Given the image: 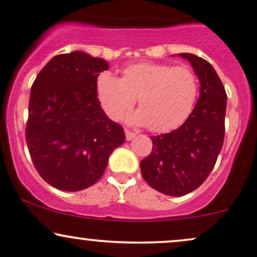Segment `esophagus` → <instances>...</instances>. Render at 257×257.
<instances>
[{
  "mask_svg": "<svg viewBox=\"0 0 257 257\" xmlns=\"http://www.w3.org/2000/svg\"><path fill=\"white\" fill-rule=\"evenodd\" d=\"M136 136H137V134L134 133V132L128 131V129H126V131H125V139H126V140L134 139V138H136Z\"/></svg>",
  "mask_w": 257,
  "mask_h": 257,
  "instance_id": "1",
  "label": "esophagus"
}]
</instances>
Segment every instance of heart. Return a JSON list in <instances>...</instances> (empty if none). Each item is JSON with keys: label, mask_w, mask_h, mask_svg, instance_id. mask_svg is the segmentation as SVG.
<instances>
[{"label": "heart", "mask_w": 257, "mask_h": 257, "mask_svg": "<svg viewBox=\"0 0 257 257\" xmlns=\"http://www.w3.org/2000/svg\"><path fill=\"white\" fill-rule=\"evenodd\" d=\"M96 92L104 113L113 120L119 119L138 98L140 109L129 120L165 133L190 117L198 96V80L188 66L145 61L126 66L121 79L108 71L99 74Z\"/></svg>", "instance_id": "heart-1"}]
</instances>
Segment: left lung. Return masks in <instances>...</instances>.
Listing matches in <instances>:
<instances>
[{
    "label": "left lung",
    "mask_w": 257,
    "mask_h": 257,
    "mask_svg": "<svg viewBox=\"0 0 257 257\" xmlns=\"http://www.w3.org/2000/svg\"><path fill=\"white\" fill-rule=\"evenodd\" d=\"M198 76L199 98L190 117L175 131L150 137L153 150L140 161L144 180L154 190L180 197L198 188L217 163L225 133L226 92L204 59L181 53Z\"/></svg>",
    "instance_id": "8db88e82"
}]
</instances>
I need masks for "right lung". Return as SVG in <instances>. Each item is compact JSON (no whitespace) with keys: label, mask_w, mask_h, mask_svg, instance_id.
<instances>
[{"label":"right lung","mask_w":257,"mask_h":257,"mask_svg":"<svg viewBox=\"0 0 257 257\" xmlns=\"http://www.w3.org/2000/svg\"><path fill=\"white\" fill-rule=\"evenodd\" d=\"M104 70L103 59L72 51L54 56L32 85L27 145L38 174L58 190L94 185L125 140L97 98L96 80Z\"/></svg>","instance_id":"right-lung-1"}]
</instances>
